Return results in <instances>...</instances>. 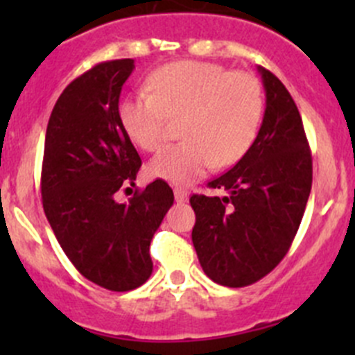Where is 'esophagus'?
<instances>
[{"label":"esophagus","instance_id":"1","mask_svg":"<svg viewBox=\"0 0 355 355\" xmlns=\"http://www.w3.org/2000/svg\"><path fill=\"white\" fill-rule=\"evenodd\" d=\"M173 194H175V200H177L178 204H184V202H187V200H189V192L185 191V189L175 187Z\"/></svg>","mask_w":355,"mask_h":355}]
</instances>
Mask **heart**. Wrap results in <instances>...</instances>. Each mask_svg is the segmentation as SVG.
Masks as SVG:
<instances>
[{"instance_id":"obj_1","label":"heart","mask_w":355,"mask_h":355,"mask_svg":"<svg viewBox=\"0 0 355 355\" xmlns=\"http://www.w3.org/2000/svg\"><path fill=\"white\" fill-rule=\"evenodd\" d=\"M149 91L121 101L120 121L137 148L157 151L180 120L182 142L168 146L149 163L151 177L189 185L207 170L242 159L259 132L263 85L247 71H230L206 62H177L157 68Z\"/></svg>"}]
</instances>
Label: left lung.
<instances>
[{
    "label": "left lung",
    "instance_id": "obj_1",
    "mask_svg": "<svg viewBox=\"0 0 355 355\" xmlns=\"http://www.w3.org/2000/svg\"><path fill=\"white\" fill-rule=\"evenodd\" d=\"M266 110L257 137L232 170L207 184L228 194H194L192 244L204 273L225 287L266 277L288 252L313 185L302 118L280 78L257 67Z\"/></svg>",
    "mask_w": 355,
    "mask_h": 355
}]
</instances>
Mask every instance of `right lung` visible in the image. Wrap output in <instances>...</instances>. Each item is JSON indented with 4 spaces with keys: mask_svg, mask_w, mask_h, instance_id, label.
Here are the masks:
<instances>
[{
    "mask_svg": "<svg viewBox=\"0 0 355 355\" xmlns=\"http://www.w3.org/2000/svg\"><path fill=\"white\" fill-rule=\"evenodd\" d=\"M134 68L130 58L103 62L70 82L49 116L42 157V207L63 252L78 273L113 292L151 277L149 245L173 204L161 178L128 202L114 199L142 164L118 114Z\"/></svg>",
    "mask_w": 355,
    "mask_h": 355,
    "instance_id": "obj_1",
    "label": "right lung"
}]
</instances>
